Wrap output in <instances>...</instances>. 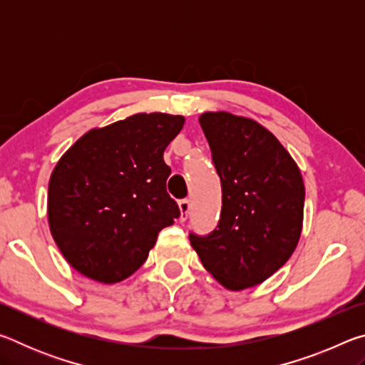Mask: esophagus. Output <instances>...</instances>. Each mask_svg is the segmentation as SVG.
<instances>
[{
    "instance_id": "esophagus-1",
    "label": "esophagus",
    "mask_w": 365,
    "mask_h": 365,
    "mask_svg": "<svg viewBox=\"0 0 365 365\" xmlns=\"http://www.w3.org/2000/svg\"><path fill=\"white\" fill-rule=\"evenodd\" d=\"M178 207H180V220L182 222H185L188 219V212H190V200H187V197H185V200H180V202H178Z\"/></svg>"
}]
</instances>
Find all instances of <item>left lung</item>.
Masks as SVG:
<instances>
[{"mask_svg":"<svg viewBox=\"0 0 365 365\" xmlns=\"http://www.w3.org/2000/svg\"><path fill=\"white\" fill-rule=\"evenodd\" d=\"M200 125L220 177L222 211L207 235L190 232L205 269L228 289L259 285L298 245L304 183L298 165L257 122L205 113Z\"/></svg>","mask_w":365,"mask_h":365,"instance_id":"obj_1","label":"left lung"}]
</instances>
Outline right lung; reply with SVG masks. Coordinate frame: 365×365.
Masks as SVG:
<instances>
[{
  "instance_id": "obj_1",
  "label": "right lung",
  "mask_w": 365,
  "mask_h": 365,
  "mask_svg": "<svg viewBox=\"0 0 365 365\" xmlns=\"http://www.w3.org/2000/svg\"><path fill=\"white\" fill-rule=\"evenodd\" d=\"M183 123L182 115L135 114L85 133L59 159L49 178L48 220L80 274L101 283L127 279L158 233L180 217L163 156Z\"/></svg>"
}]
</instances>
